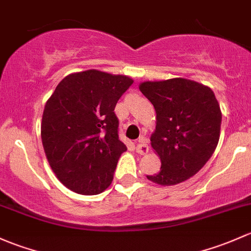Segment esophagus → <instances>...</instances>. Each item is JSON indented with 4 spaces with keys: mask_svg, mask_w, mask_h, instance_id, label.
<instances>
[{
    "mask_svg": "<svg viewBox=\"0 0 251 251\" xmlns=\"http://www.w3.org/2000/svg\"><path fill=\"white\" fill-rule=\"evenodd\" d=\"M136 150L138 154L144 155L149 151V147L146 143V138L144 137H139L138 141H137V146H136Z\"/></svg>",
    "mask_w": 251,
    "mask_h": 251,
    "instance_id": "obj_1",
    "label": "esophagus"
}]
</instances>
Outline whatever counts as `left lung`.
<instances>
[{"label":"left lung","instance_id":"1","mask_svg":"<svg viewBox=\"0 0 251 251\" xmlns=\"http://www.w3.org/2000/svg\"><path fill=\"white\" fill-rule=\"evenodd\" d=\"M139 90L156 112L150 137L161 170L147 176L159 185H176L207 163L220 138L221 110L210 88L185 78L143 81Z\"/></svg>","mask_w":251,"mask_h":251}]
</instances>
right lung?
<instances>
[{"instance_id":"add662e5","label":"right lung","mask_w":251,"mask_h":251,"mask_svg":"<svg viewBox=\"0 0 251 251\" xmlns=\"http://www.w3.org/2000/svg\"><path fill=\"white\" fill-rule=\"evenodd\" d=\"M133 80L97 70L65 77L47 101L41 137L52 172L67 189L99 195L113 181L120 155L117 102Z\"/></svg>"}]
</instances>
